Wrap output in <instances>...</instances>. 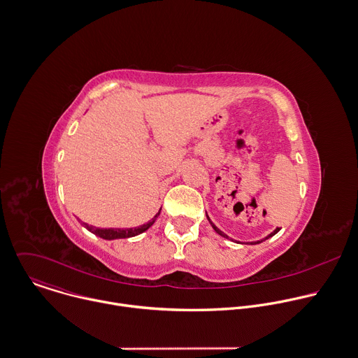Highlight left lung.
Here are the masks:
<instances>
[{
	"label": "left lung",
	"mask_w": 358,
	"mask_h": 358,
	"mask_svg": "<svg viewBox=\"0 0 358 358\" xmlns=\"http://www.w3.org/2000/svg\"><path fill=\"white\" fill-rule=\"evenodd\" d=\"M206 217H208V220H209V223H210V226H212V227H213V230H215V231H216V233H217V234H219V236H222V237H224V238H229V236H227V234H224V233H223V231H222V230H219V229H217V227H216V226H215V224H213V222H212V220H210V217H209V216H208V213H206ZM279 230H280V229H279V227H276V229H275V230H273V231H272V233H271V234H269V236H266V237H265V238H262V240H259V241H252V243H250V244H251V245H254V244H261V243H262V241H265V240H268V238H271V237H273V236H275V234H276V233H279Z\"/></svg>",
	"instance_id": "1"
}]
</instances>
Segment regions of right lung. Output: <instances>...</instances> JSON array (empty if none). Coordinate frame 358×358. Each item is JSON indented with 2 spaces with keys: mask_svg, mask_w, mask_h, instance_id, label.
<instances>
[{
  "mask_svg": "<svg viewBox=\"0 0 358 358\" xmlns=\"http://www.w3.org/2000/svg\"><path fill=\"white\" fill-rule=\"evenodd\" d=\"M160 210H162V208H160L159 212L153 216L152 220H149L148 223H145V224H142V226L134 227V229H100V227L90 226V224H87V223H85V222H82V220H79V222H80V224H82L86 230H89L90 233H93L94 236H97V237H100V238H103V240L129 238V237H135V236L142 234L143 231H146V230L156 222L157 216L160 215Z\"/></svg>",
  "mask_w": 358,
  "mask_h": 358,
  "instance_id": "obj_1",
  "label": "right lung"
}]
</instances>
